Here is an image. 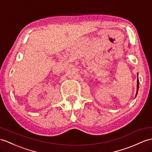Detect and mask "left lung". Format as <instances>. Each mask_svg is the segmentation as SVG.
Returning a JSON list of instances; mask_svg holds the SVG:
<instances>
[{"mask_svg":"<svg viewBox=\"0 0 152 152\" xmlns=\"http://www.w3.org/2000/svg\"><path fill=\"white\" fill-rule=\"evenodd\" d=\"M138 89H139V79L137 78V93H136V95H137V94Z\"/></svg>","mask_w":152,"mask_h":152,"instance_id":"8db88e82","label":"left lung"}]
</instances>
